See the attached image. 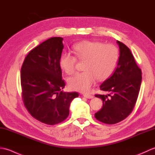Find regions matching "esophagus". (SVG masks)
<instances>
[{"instance_id":"1","label":"esophagus","mask_w":155,"mask_h":155,"mask_svg":"<svg viewBox=\"0 0 155 155\" xmlns=\"http://www.w3.org/2000/svg\"><path fill=\"white\" fill-rule=\"evenodd\" d=\"M83 97H84L85 98H93V96H92V95H91V94H83Z\"/></svg>"}]
</instances>
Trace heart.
I'll return each instance as SVG.
<instances>
[{
	"label": "heart",
	"instance_id": "obj_1",
	"mask_svg": "<svg viewBox=\"0 0 155 155\" xmlns=\"http://www.w3.org/2000/svg\"><path fill=\"white\" fill-rule=\"evenodd\" d=\"M73 51L78 60L84 61L83 72L68 78L71 89L86 93L93 86L96 78L102 81L107 79L116 68L119 53L113 45H104L98 41H84L73 46ZM77 59L68 52H64L60 58L61 68L68 74L75 72Z\"/></svg>",
	"mask_w": 155,
	"mask_h": 155
}]
</instances>
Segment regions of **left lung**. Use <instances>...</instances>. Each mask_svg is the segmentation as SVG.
<instances>
[{"mask_svg":"<svg viewBox=\"0 0 155 155\" xmlns=\"http://www.w3.org/2000/svg\"><path fill=\"white\" fill-rule=\"evenodd\" d=\"M119 47V58L117 67L110 77L100 86L107 95L96 94L103 100L101 109L94 114L102 123L116 124L124 120L133 111L139 96L142 72L138 67L130 49L117 41Z\"/></svg>","mask_w":155,"mask_h":155,"instance_id":"obj_1","label":"left lung"}]
</instances>
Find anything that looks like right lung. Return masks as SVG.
I'll list each match as a JSON object with an SVG mask.
<instances>
[{"label": "right lung", "instance_id": "1", "mask_svg": "<svg viewBox=\"0 0 155 155\" xmlns=\"http://www.w3.org/2000/svg\"><path fill=\"white\" fill-rule=\"evenodd\" d=\"M63 38L52 37L42 42L25 57L21 72L23 103L32 117L53 125L64 120L69 114L77 92L66 93L62 79L60 58Z\"/></svg>", "mask_w": 155, "mask_h": 155}]
</instances>
